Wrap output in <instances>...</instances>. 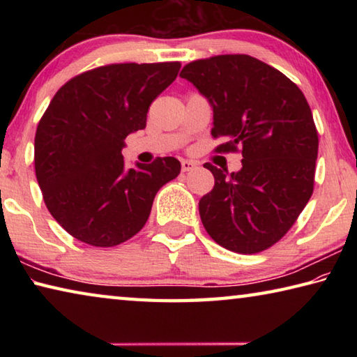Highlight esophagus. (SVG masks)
I'll use <instances>...</instances> for the list:
<instances>
[{
  "mask_svg": "<svg viewBox=\"0 0 357 357\" xmlns=\"http://www.w3.org/2000/svg\"><path fill=\"white\" fill-rule=\"evenodd\" d=\"M197 167V164L195 162H192V160H181V168H183V172H192L193 168Z\"/></svg>",
  "mask_w": 357,
  "mask_h": 357,
  "instance_id": "34e87169",
  "label": "esophagus"
}]
</instances>
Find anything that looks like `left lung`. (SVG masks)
Instances as JSON below:
<instances>
[{"label":"left lung","instance_id":"8db88e82","mask_svg":"<svg viewBox=\"0 0 357 357\" xmlns=\"http://www.w3.org/2000/svg\"><path fill=\"white\" fill-rule=\"evenodd\" d=\"M193 83L214 112L217 153L241 148L243 168L204 164L214 189L198 209L217 244L238 253H258L285 236L309 203L315 183L318 132L298 84L249 55L197 59L179 74Z\"/></svg>","mask_w":357,"mask_h":357}]
</instances>
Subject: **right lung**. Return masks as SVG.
<instances>
[{
    "mask_svg": "<svg viewBox=\"0 0 357 357\" xmlns=\"http://www.w3.org/2000/svg\"><path fill=\"white\" fill-rule=\"evenodd\" d=\"M179 69L178 61L100 66L53 96L36 130V178L53 219L75 239L126 243L146 223L157 190L179 174L174 157L126 170L121 153Z\"/></svg>",
    "mask_w": 357,
    "mask_h": 357,
    "instance_id": "obj_1",
    "label": "right lung"
}]
</instances>
